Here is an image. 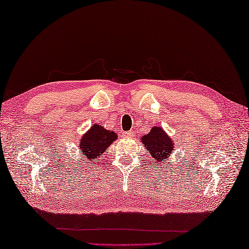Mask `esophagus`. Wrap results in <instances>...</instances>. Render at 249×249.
Instances as JSON below:
<instances>
[{
    "mask_svg": "<svg viewBox=\"0 0 249 249\" xmlns=\"http://www.w3.org/2000/svg\"><path fill=\"white\" fill-rule=\"evenodd\" d=\"M133 136H134V132L133 131L124 132V134H122V137H124V138H133Z\"/></svg>",
    "mask_w": 249,
    "mask_h": 249,
    "instance_id": "34e87169",
    "label": "esophagus"
}]
</instances>
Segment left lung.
Wrapping results in <instances>:
<instances>
[{"label":"left lung","instance_id":"8db88e82","mask_svg":"<svg viewBox=\"0 0 249 249\" xmlns=\"http://www.w3.org/2000/svg\"><path fill=\"white\" fill-rule=\"evenodd\" d=\"M140 140L144 144L151 158L155 160L156 165L165 163L171 158L172 153H174L175 143L162 127L154 125L149 133L141 137Z\"/></svg>","mask_w":249,"mask_h":249}]
</instances>
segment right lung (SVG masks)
I'll return each instance as SVG.
<instances>
[{
	"mask_svg": "<svg viewBox=\"0 0 249 249\" xmlns=\"http://www.w3.org/2000/svg\"><path fill=\"white\" fill-rule=\"evenodd\" d=\"M118 139V134L95 124L78 139V150L87 160L97 162L108 146Z\"/></svg>",
	"mask_w": 249,
	"mask_h": 249,
	"instance_id": "right-lung-1",
	"label": "right lung"
}]
</instances>
